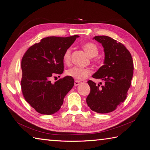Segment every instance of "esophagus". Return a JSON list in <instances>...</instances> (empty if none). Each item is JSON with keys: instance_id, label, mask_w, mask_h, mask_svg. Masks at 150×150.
I'll return each instance as SVG.
<instances>
[{"instance_id": "obj_1", "label": "esophagus", "mask_w": 150, "mask_h": 150, "mask_svg": "<svg viewBox=\"0 0 150 150\" xmlns=\"http://www.w3.org/2000/svg\"><path fill=\"white\" fill-rule=\"evenodd\" d=\"M80 83H81V82L79 81L76 80V81H74V85H75V86H78V85H79Z\"/></svg>"}]
</instances>
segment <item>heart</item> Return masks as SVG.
<instances>
[{
	"mask_svg": "<svg viewBox=\"0 0 150 150\" xmlns=\"http://www.w3.org/2000/svg\"><path fill=\"white\" fill-rule=\"evenodd\" d=\"M85 52L90 57L93 58L98 55L99 49L97 46L91 42L86 43L83 46ZM71 50L70 48L67 49L65 51L63 56V60L65 64H69L71 62ZM66 74L71 77L74 78L78 81L84 80L88 76L91 74V71L87 68H81L78 67H73L68 69L66 72Z\"/></svg>",
	"mask_w": 150,
	"mask_h": 150,
	"instance_id": "1",
	"label": "heart"
}]
</instances>
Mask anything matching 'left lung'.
Wrapping results in <instances>:
<instances>
[{
    "label": "left lung",
    "mask_w": 150,
    "mask_h": 150,
    "mask_svg": "<svg viewBox=\"0 0 150 150\" xmlns=\"http://www.w3.org/2000/svg\"><path fill=\"white\" fill-rule=\"evenodd\" d=\"M93 39L104 48L105 60L92 77L102 79L105 85L100 86L88 81L91 92L86 103L92 111L106 114L115 110L125 100L134 74V62L130 52L121 43L107 36H96Z\"/></svg>",
    "instance_id": "8db88e82"
}]
</instances>
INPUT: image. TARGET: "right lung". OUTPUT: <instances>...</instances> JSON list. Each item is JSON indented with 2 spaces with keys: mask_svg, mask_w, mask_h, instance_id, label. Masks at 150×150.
Masks as SVG:
<instances>
[{
  "mask_svg": "<svg viewBox=\"0 0 150 150\" xmlns=\"http://www.w3.org/2000/svg\"><path fill=\"white\" fill-rule=\"evenodd\" d=\"M78 37L74 35L44 38L31 46L23 56L22 94L26 101L40 114L51 115L58 112L65 96L74 86V79L69 76L54 83L50 79L64 72L63 56Z\"/></svg>",
  "mask_w": 150,
  "mask_h": 150,
  "instance_id": "right-lung-1",
  "label": "right lung"
}]
</instances>
